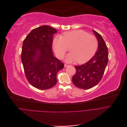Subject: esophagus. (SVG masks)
I'll return each instance as SVG.
<instances>
[{"label": "esophagus", "instance_id": "1", "mask_svg": "<svg viewBox=\"0 0 127 127\" xmlns=\"http://www.w3.org/2000/svg\"><path fill=\"white\" fill-rule=\"evenodd\" d=\"M64 66V67H67L68 66H69V65H68V64H65Z\"/></svg>", "mask_w": 127, "mask_h": 127}]
</instances>
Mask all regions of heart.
I'll list each match as a JSON object with an SVG mask.
<instances>
[{
    "label": "heart",
    "mask_w": 127,
    "mask_h": 127,
    "mask_svg": "<svg viewBox=\"0 0 127 127\" xmlns=\"http://www.w3.org/2000/svg\"><path fill=\"white\" fill-rule=\"evenodd\" d=\"M55 51L60 58H62L69 49L67 62L83 64L89 61L95 55L98 46L96 37L82 30L64 32L63 36L56 35L53 40Z\"/></svg>",
    "instance_id": "heart-1"
}]
</instances>
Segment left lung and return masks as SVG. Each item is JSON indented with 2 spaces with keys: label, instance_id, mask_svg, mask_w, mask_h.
Here are the masks:
<instances>
[{
  "label": "left lung",
  "instance_id": "left-lung-1",
  "mask_svg": "<svg viewBox=\"0 0 127 127\" xmlns=\"http://www.w3.org/2000/svg\"><path fill=\"white\" fill-rule=\"evenodd\" d=\"M93 32L98 41L97 51L87 63L74 66L76 72L72 78L75 87L84 90L91 89L100 81L108 63L107 46L100 34Z\"/></svg>",
  "mask_w": 127,
  "mask_h": 127
}]
</instances>
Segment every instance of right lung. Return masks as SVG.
<instances>
[{
    "instance_id": "1",
    "label": "right lung",
    "mask_w": 127,
    "mask_h": 127,
    "mask_svg": "<svg viewBox=\"0 0 127 127\" xmlns=\"http://www.w3.org/2000/svg\"><path fill=\"white\" fill-rule=\"evenodd\" d=\"M57 31L48 25L33 29L23 40L21 61L27 79L33 87L47 90L57 83L64 64L53 56V36Z\"/></svg>"
}]
</instances>
